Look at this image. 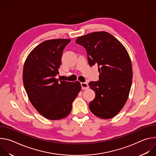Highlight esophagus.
Returning <instances> with one entry per match:
<instances>
[{
	"mask_svg": "<svg viewBox=\"0 0 156 156\" xmlns=\"http://www.w3.org/2000/svg\"><path fill=\"white\" fill-rule=\"evenodd\" d=\"M81 87L83 90H86V89H87L89 87V85L87 83H81Z\"/></svg>",
	"mask_w": 156,
	"mask_h": 156,
	"instance_id": "obj_1",
	"label": "esophagus"
}]
</instances>
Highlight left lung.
<instances>
[{
  "instance_id": "obj_1",
  "label": "left lung",
  "mask_w": 156,
  "mask_h": 156,
  "mask_svg": "<svg viewBox=\"0 0 156 156\" xmlns=\"http://www.w3.org/2000/svg\"><path fill=\"white\" fill-rule=\"evenodd\" d=\"M76 42L86 49L90 65L98 66L99 80L89 83L96 93L89 104L91 112L101 119L114 117L125 105L131 86L132 65L126 49L105 31L78 37Z\"/></svg>"
}]
</instances>
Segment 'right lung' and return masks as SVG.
Segmentation results:
<instances>
[{
	"label": "right lung",
	"mask_w": 156,
	"mask_h": 156,
	"mask_svg": "<svg viewBox=\"0 0 156 156\" xmlns=\"http://www.w3.org/2000/svg\"><path fill=\"white\" fill-rule=\"evenodd\" d=\"M70 39L41 42L28 54L23 66V81L28 97L37 112L51 120L67 117L81 90V83L56 78L65 47Z\"/></svg>",
	"instance_id": "add662e5"
}]
</instances>
